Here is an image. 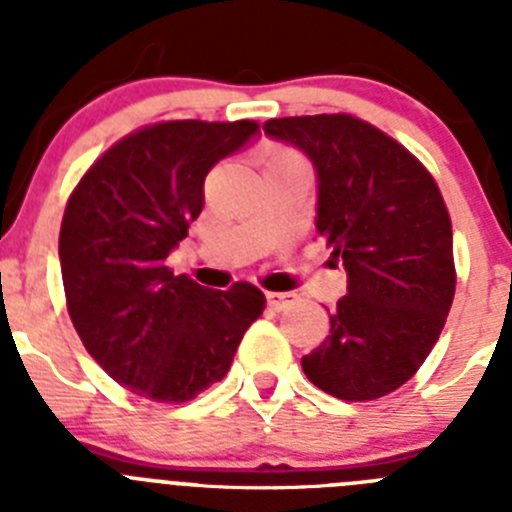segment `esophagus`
I'll return each mask as SVG.
<instances>
[{
    "instance_id": "obj_1",
    "label": "esophagus",
    "mask_w": 512,
    "mask_h": 512,
    "mask_svg": "<svg viewBox=\"0 0 512 512\" xmlns=\"http://www.w3.org/2000/svg\"><path fill=\"white\" fill-rule=\"evenodd\" d=\"M266 302H269L271 310H287V307H292L297 302L295 295H289V292H266Z\"/></svg>"
}]
</instances>
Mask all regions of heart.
Wrapping results in <instances>:
<instances>
[{
	"instance_id": "obj_1",
	"label": "heart",
	"mask_w": 512,
	"mask_h": 512,
	"mask_svg": "<svg viewBox=\"0 0 512 512\" xmlns=\"http://www.w3.org/2000/svg\"><path fill=\"white\" fill-rule=\"evenodd\" d=\"M300 158L289 151H269L264 156V166H279V164H295Z\"/></svg>"
}]
</instances>
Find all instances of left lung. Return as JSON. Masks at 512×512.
<instances>
[{
	"label": "left lung",
	"mask_w": 512,
	"mask_h": 512,
	"mask_svg": "<svg viewBox=\"0 0 512 512\" xmlns=\"http://www.w3.org/2000/svg\"><path fill=\"white\" fill-rule=\"evenodd\" d=\"M264 133L315 164V228L348 274V295L325 341L302 356V372L338 400L390 395L428 359L454 302L441 189L408 148L346 112L274 117Z\"/></svg>",
	"instance_id": "left-lung-1"
}]
</instances>
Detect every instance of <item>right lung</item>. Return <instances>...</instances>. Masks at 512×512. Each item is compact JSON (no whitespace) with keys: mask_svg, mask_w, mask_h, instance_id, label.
<instances>
[{"mask_svg":"<svg viewBox=\"0 0 512 512\" xmlns=\"http://www.w3.org/2000/svg\"><path fill=\"white\" fill-rule=\"evenodd\" d=\"M259 122L164 120L117 140L66 202L58 256L71 323L92 359L130 392L187 402L228 374L264 292L174 277L166 256L205 205L202 184Z\"/></svg>","mask_w":512,"mask_h":512,"instance_id":"right-lung-1","label":"right lung"}]
</instances>
